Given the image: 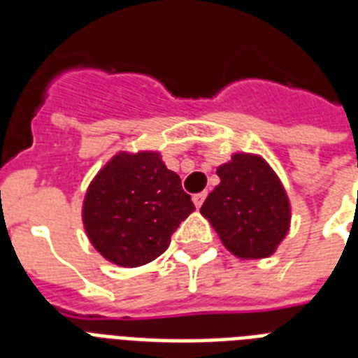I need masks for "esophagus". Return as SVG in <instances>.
I'll list each match as a JSON object with an SVG mask.
<instances>
[{"label": "esophagus", "instance_id": "1", "mask_svg": "<svg viewBox=\"0 0 358 358\" xmlns=\"http://www.w3.org/2000/svg\"><path fill=\"white\" fill-rule=\"evenodd\" d=\"M206 195L208 193H204V191H202V193H196V195H193V202H195L196 208L202 206V202L206 201Z\"/></svg>", "mask_w": 358, "mask_h": 358}]
</instances>
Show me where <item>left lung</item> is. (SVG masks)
<instances>
[{
    "label": "left lung",
    "mask_w": 358,
    "mask_h": 358,
    "mask_svg": "<svg viewBox=\"0 0 358 358\" xmlns=\"http://www.w3.org/2000/svg\"><path fill=\"white\" fill-rule=\"evenodd\" d=\"M217 176L221 184L204 201L202 215L239 258L273 255L289 227V202L277 174L262 157L234 154Z\"/></svg>",
    "instance_id": "obj_1"
}]
</instances>
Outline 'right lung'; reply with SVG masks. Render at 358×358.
Instances as JSON below:
<instances>
[{
  "mask_svg": "<svg viewBox=\"0 0 358 358\" xmlns=\"http://www.w3.org/2000/svg\"><path fill=\"white\" fill-rule=\"evenodd\" d=\"M195 204L157 152L119 154L96 174L83 202L87 236L124 267L156 260Z\"/></svg>",
  "mask_w": 358,
  "mask_h": 358,
  "instance_id": "add662e5",
  "label": "right lung"
}]
</instances>
